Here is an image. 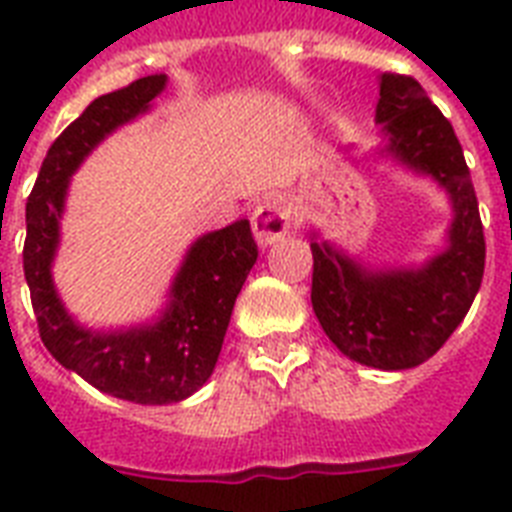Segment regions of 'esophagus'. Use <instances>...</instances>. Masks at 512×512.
<instances>
[{
    "instance_id": "esophagus-1",
    "label": "esophagus",
    "mask_w": 512,
    "mask_h": 512,
    "mask_svg": "<svg viewBox=\"0 0 512 512\" xmlns=\"http://www.w3.org/2000/svg\"><path fill=\"white\" fill-rule=\"evenodd\" d=\"M252 231L260 247H271L292 231V209L281 199L260 201L252 212Z\"/></svg>"
}]
</instances>
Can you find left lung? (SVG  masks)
<instances>
[{
  "mask_svg": "<svg viewBox=\"0 0 512 512\" xmlns=\"http://www.w3.org/2000/svg\"><path fill=\"white\" fill-rule=\"evenodd\" d=\"M377 122L393 159L436 177L452 196L449 247L422 268L366 271L327 241H311V303L345 356L396 372L428 361L468 316L484 279L486 241L460 140L422 84L385 71Z\"/></svg>",
  "mask_w": 512,
  "mask_h": 512,
  "instance_id": "1",
  "label": "left lung"
}]
</instances>
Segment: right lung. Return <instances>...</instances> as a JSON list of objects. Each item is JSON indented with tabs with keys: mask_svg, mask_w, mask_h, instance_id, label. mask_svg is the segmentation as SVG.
<instances>
[{
	"mask_svg": "<svg viewBox=\"0 0 512 512\" xmlns=\"http://www.w3.org/2000/svg\"><path fill=\"white\" fill-rule=\"evenodd\" d=\"M164 84L167 76L151 74L100 95L60 132L28 196L23 244V273L44 348L92 388L159 406L196 393L215 369L233 303L257 260L249 220L196 239L175 276L172 303L162 319L127 332L103 335L79 327L52 287L50 265L58 249L68 177L108 132L148 111Z\"/></svg>",
	"mask_w": 512,
	"mask_h": 512,
	"instance_id": "1",
	"label": "right lung"
}]
</instances>
